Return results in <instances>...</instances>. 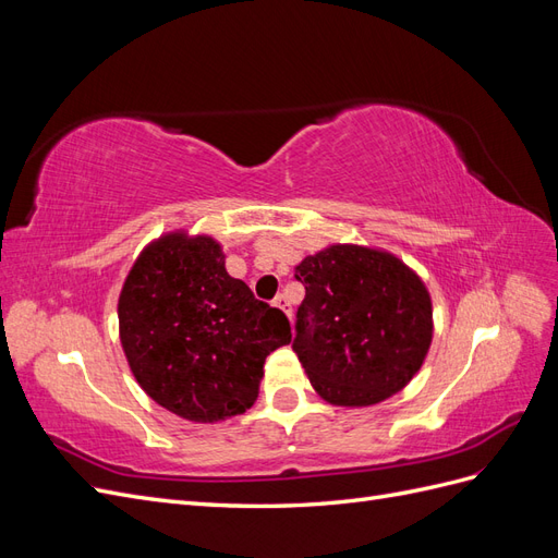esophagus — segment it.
I'll return each mask as SVG.
<instances>
[{"label":"esophagus","mask_w":558,"mask_h":558,"mask_svg":"<svg viewBox=\"0 0 558 558\" xmlns=\"http://www.w3.org/2000/svg\"><path fill=\"white\" fill-rule=\"evenodd\" d=\"M275 307H279V310H281V312H283L286 316H289V318L293 316V307H291V300H289V298H286V295H277V298H275Z\"/></svg>","instance_id":"esophagus-1"}]
</instances>
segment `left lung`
<instances>
[{"label":"left lung","mask_w":558,"mask_h":558,"mask_svg":"<svg viewBox=\"0 0 558 558\" xmlns=\"http://www.w3.org/2000/svg\"><path fill=\"white\" fill-rule=\"evenodd\" d=\"M305 286L293 349L314 391L369 408L408 386L433 342V302L410 265L363 244H330L295 267Z\"/></svg>","instance_id":"8db88e82"}]
</instances>
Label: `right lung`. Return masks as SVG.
I'll use <instances>...</instances> for the list:
<instances>
[{
  "label": "right lung",
  "mask_w": 558,
  "mask_h": 558,
  "mask_svg": "<svg viewBox=\"0 0 558 558\" xmlns=\"http://www.w3.org/2000/svg\"><path fill=\"white\" fill-rule=\"evenodd\" d=\"M118 332L144 393L193 424L244 414L265 359L291 342L283 312L228 275L211 234L189 230L142 248L118 295Z\"/></svg>",
  "instance_id": "right-lung-1"
}]
</instances>
